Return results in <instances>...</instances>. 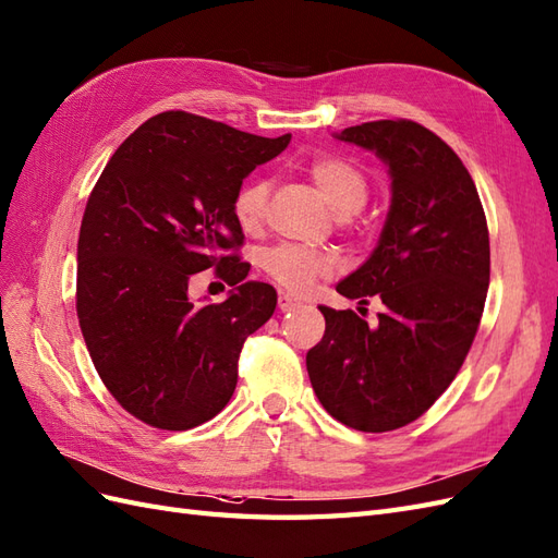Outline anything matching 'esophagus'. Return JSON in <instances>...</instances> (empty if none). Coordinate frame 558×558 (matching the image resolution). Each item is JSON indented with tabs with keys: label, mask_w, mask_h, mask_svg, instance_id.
<instances>
[{
	"label": "esophagus",
	"mask_w": 558,
	"mask_h": 558,
	"mask_svg": "<svg viewBox=\"0 0 558 558\" xmlns=\"http://www.w3.org/2000/svg\"><path fill=\"white\" fill-rule=\"evenodd\" d=\"M278 306H280V311H292V308H296V306H302V302H299L296 296L282 292L280 299H278Z\"/></svg>",
	"instance_id": "1"
}]
</instances>
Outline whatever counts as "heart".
Segmentation results:
<instances>
[{
	"label": "heart",
	"mask_w": 558,
	"mask_h": 558,
	"mask_svg": "<svg viewBox=\"0 0 558 558\" xmlns=\"http://www.w3.org/2000/svg\"><path fill=\"white\" fill-rule=\"evenodd\" d=\"M308 177L318 193L325 197L339 217H351L359 211L367 199V181L363 171L353 162L337 155L316 157L308 165ZM268 183L264 179L247 181L233 197V217L240 228L254 231L262 223L266 211ZM262 266L266 274L280 282L282 288L292 292H306L318 278H325L332 270V259L323 252L299 247V245H278L270 247Z\"/></svg>",
	"instance_id": "heart-1"
}]
</instances>
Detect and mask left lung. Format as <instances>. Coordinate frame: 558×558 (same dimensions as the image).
<instances>
[{"instance_id": "obj_1", "label": "left lung", "mask_w": 558, "mask_h": 558, "mask_svg": "<svg viewBox=\"0 0 558 558\" xmlns=\"http://www.w3.org/2000/svg\"><path fill=\"white\" fill-rule=\"evenodd\" d=\"M389 167L391 207L369 259L337 284L379 296L367 325L320 306L325 335L306 353L323 408L355 432H393L436 403L476 337L490 282V240L474 179L426 126L377 120L335 134Z\"/></svg>"}]
</instances>
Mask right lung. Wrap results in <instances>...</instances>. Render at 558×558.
Masks as SVG:
<instances>
[{
	"label": "right lung",
	"mask_w": 558,
	"mask_h": 558,
	"mask_svg": "<svg viewBox=\"0 0 558 558\" xmlns=\"http://www.w3.org/2000/svg\"><path fill=\"white\" fill-rule=\"evenodd\" d=\"M290 138L169 110L143 122L96 181L77 240V318L98 377L136 420L185 432L231 401L242 344L278 304L228 254L245 240L233 197ZM207 267L234 290L197 307L187 282Z\"/></svg>",
	"instance_id": "obj_1"
}]
</instances>
